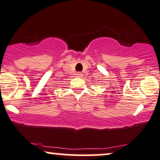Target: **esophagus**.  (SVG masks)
<instances>
[{
    "label": "esophagus",
    "instance_id": "34e87169",
    "mask_svg": "<svg viewBox=\"0 0 160 160\" xmlns=\"http://www.w3.org/2000/svg\"><path fill=\"white\" fill-rule=\"evenodd\" d=\"M76 76L77 77H82V76H83V74H82V72H76Z\"/></svg>",
    "mask_w": 160,
    "mask_h": 160
}]
</instances>
